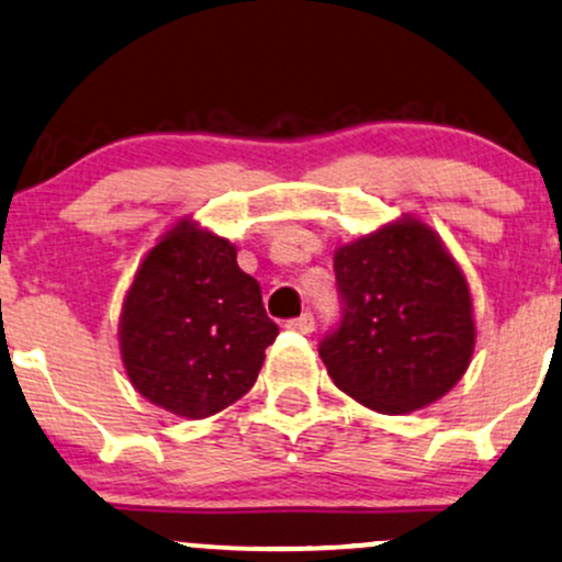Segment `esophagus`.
Segmentation results:
<instances>
[{"label":"esophagus","mask_w":562,"mask_h":562,"mask_svg":"<svg viewBox=\"0 0 562 562\" xmlns=\"http://www.w3.org/2000/svg\"><path fill=\"white\" fill-rule=\"evenodd\" d=\"M288 329H295V333L301 335H311L314 333V314H311V311H303L301 316H295V319L288 322Z\"/></svg>","instance_id":"obj_1"}]
</instances>
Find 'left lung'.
Segmentation results:
<instances>
[{"instance_id":"8db88e82","label":"left lung","mask_w":562,"mask_h":562,"mask_svg":"<svg viewBox=\"0 0 562 562\" xmlns=\"http://www.w3.org/2000/svg\"><path fill=\"white\" fill-rule=\"evenodd\" d=\"M340 322L319 342L333 382L380 414L456 387L474 353L465 277L435 229L401 220L335 251Z\"/></svg>"}]
</instances>
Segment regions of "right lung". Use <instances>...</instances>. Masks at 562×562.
Here are the masks:
<instances>
[{
  "label": "right lung",
  "mask_w": 562,
  "mask_h": 562,
  "mask_svg": "<svg viewBox=\"0 0 562 562\" xmlns=\"http://www.w3.org/2000/svg\"><path fill=\"white\" fill-rule=\"evenodd\" d=\"M277 335L233 243L191 220L146 254L120 316L133 387L186 418H206L246 395Z\"/></svg>",
  "instance_id": "right-lung-1"
}]
</instances>
